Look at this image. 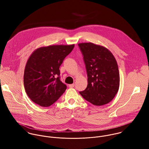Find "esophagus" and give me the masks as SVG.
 <instances>
[{
  "label": "esophagus",
  "mask_w": 149,
  "mask_h": 149,
  "mask_svg": "<svg viewBox=\"0 0 149 149\" xmlns=\"http://www.w3.org/2000/svg\"><path fill=\"white\" fill-rule=\"evenodd\" d=\"M74 86V84H69V88H73Z\"/></svg>",
  "instance_id": "esophagus-1"
}]
</instances>
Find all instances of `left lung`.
<instances>
[{
  "label": "left lung",
  "instance_id": "left-lung-1",
  "mask_svg": "<svg viewBox=\"0 0 149 149\" xmlns=\"http://www.w3.org/2000/svg\"><path fill=\"white\" fill-rule=\"evenodd\" d=\"M78 45L83 56L88 77L87 86L80 94L93 105L106 104L119 90L120 76L117 62L105 47L90 42Z\"/></svg>",
  "mask_w": 149,
  "mask_h": 149
}]
</instances>
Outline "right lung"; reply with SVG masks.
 Instances as JSON below:
<instances>
[{
    "mask_svg": "<svg viewBox=\"0 0 149 149\" xmlns=\"http://www.w3.org/2000/svg\"><path fill=\"white\" fill-rule=\"evenodd\" d=\"M74 45L41 47L31 54L25 66L23 83L29 97L40 106L49 107L63 94L60 66Z\"/></svg>",
    "mask_w": 149,
    "mask_h": 149,
    "instance_id": "obj_1",
    "label": "right lung"
}]
</instances>
